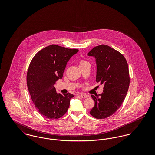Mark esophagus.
I'll return each mask as SVG.
<instances>
[{
  "label": "esophagus",
  "instance_id": "1",
  "mask_svg": "<svg viewBox=\"0 0 155 155\" xmlns=\"http://www.w3.org/2000/svg\"><path fill=\"white\" fill-rule=\"evenodd\" d=\"M78 95L80 96L81 98H85V97H88V96H87V95H85V94H79Z\"/></svg>",
  "mask_w": 155,
  "mask_h": 155
}]
</instances>
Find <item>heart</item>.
Masks as SVG:
<instances>
[{
  "instance_id": "obj_1",
  "label": "heart",
  "mask_w": 155,
  "mask_h": 155,
  "mask_svg": "<svg viewBox=\"0 0 155 155\" xmlns=\"http://www.w3.org/2000/svg\"><path fill=\"white\" fill-rule=\"evenodd\" d=\"M87 63V61H84V60H82V61H80V65H81V64H84V63Z\"/></svg>"
}]
</instances>
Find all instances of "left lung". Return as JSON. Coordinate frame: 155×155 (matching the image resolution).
Returning <instances> with one entry per match:
<instances>
[{
	"label": "left lung",
	"instance_id": "8db88e82",
	"mask_svg": "<svg viewBox=\"0 0 155 155\" xmlns=\"http://www.w3.org/2000/svg\"><path fill=\"white\" fill-rule=\"evenodd\" d=\"M96 64V82L104 85L102 94L91 95L95 106L90 114L95 118L109 117L123 102L130 85L129 70L124 56L109 46L99 45L88 53Z\"/></svg>",
	"mask_w": 155,
	"mask_h": 155
}]
</instances>
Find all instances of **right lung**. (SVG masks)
<instances>
[{"label": "right lung", "instance_id": "right-lung-1", "mask_svg": "<svg viewBox=\"0 0 155 155\" xmlns=\"http://www.w3.org/2000/svg\"><path fill=\"white\" fill-rule=\"evenodd\" d=\"M78 52V49L51 45L38 52L30 63L27 87L37 110L46 118H60L69 107L74 95L58 94L54 85L62 78L68 60Z\"/></svg>", "mask_w": 155, "mask_h": 155}]
</instances>
